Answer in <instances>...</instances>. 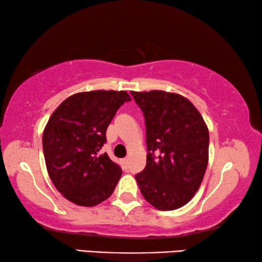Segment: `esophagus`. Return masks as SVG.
I'll return each mask as SVG.
<instances>
[{
	"label": "esophagus",
	"instance_id": "1",
	"mask_svg": "<svg viewBox=\"0 0 262 262\" xmlns=\"http://www.w3.org/2000/svg\"><path fill=\"white\" fill-rule=\"evenodd\" d=\"M121 162H123V166H124V168H127L128 159H123V161H121Z\"/></svg>",
	"mask_w": 262,
	"mask_h": 262
}]
</instances>
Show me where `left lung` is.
I'll use <instances>...</instances> for the list:
<instances>
[{"label": "left lung", "mask_w": 262, "mask_h": 262, "mask_svg": "<svg viewBox=\"0 0 262 262\" xmlns=\"http://www.w3.org/2000/svg\"><path fill=\"white\" fill-rule=\"evenodd\" d=\"M144 113L146 166L136 175L142 195L161 211L194 196L209 162V130L195 106L177 93L131 92Z\"/></svg>", "instance_id": "1"}]
</instances>
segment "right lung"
I'll list each match as a JSON object with an SVG mask.
<instances>
[{
  "mask_svg": "<svg viewBox=\"0 0 262 262\" xmlns=\"http://www.w3.org/2000/svg\"><path fill=\"white\" fill-rule=\"evenodd\" d=\"M130 100L125 91L82 92L64 100L50 117L42 132L46 168L69 202L91 207L113 193L121 168L99 151L118 108Z\"/></svg>",
  "mask_w": 262,
  "mask_h": 262,
  "instance_id": "1",
  "label": "right lung"
}]
</instances>
